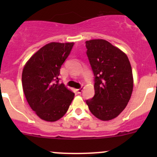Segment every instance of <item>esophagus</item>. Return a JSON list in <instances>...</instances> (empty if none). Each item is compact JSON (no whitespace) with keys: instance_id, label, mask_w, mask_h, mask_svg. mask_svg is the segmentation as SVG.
<instances>
[{"instance_id":"esophagus-1","label":"esophagus","mask_w":157,"mask_h":157,"mask_svg":"<svg viewBox=\"0 0 157 157\" xmlns=\"http://www.w3.org/2000/svg\"><path fill=\"white\" fill-rule=\"evenodd\" d=\"M82 91H83V88H82V87H80V88H79V89H77V90H76V92H77V93H78V94L81 93Z\"/></svg>"}]
</instances>
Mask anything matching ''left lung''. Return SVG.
I'll return each mask as SVG.
<instances>
[{"label": "left lung", "instance_id": "left-lung-1", "mask_svg": "<svg viewBox=\"0 0 157 157\" xmlns=\"http://www.w3.org/2000/svg\"><path fill=\"white\" fill-rule=\"evenodd\" d=\"M86 48L95 77V95L86 102L97 118L113 119L124 110L132 93L130 61L122 51L104 39L86 41Z\"/></svg>", "mask_w": 157, "mask_h": 157}]
</instances>
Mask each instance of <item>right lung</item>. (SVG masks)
I'll return each instance as SVG.
<instances>
[{
  "label": "right lung",
  "mask_w": 157,
  "mask_h": 157,
  "mask_svg": "<svg viewBox=\"0 0 157 157\" xmlns=\"http://www.w3.org/2000/svg\"><path fill=\"white\" fill-rule=\"evenodd\" d=\"M74 42H51L41 48L26 62L22 84L29 106L46 121L62 118L74 93L59 83L60 69L74 46Z\"/></svg>",
  "instance_id": "add662e5"
}]
</instances>
